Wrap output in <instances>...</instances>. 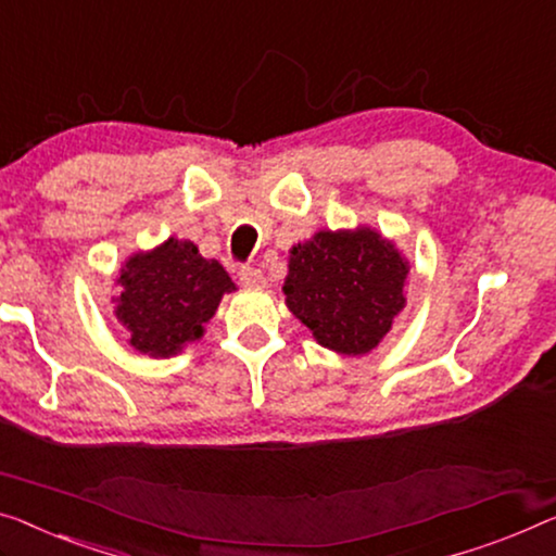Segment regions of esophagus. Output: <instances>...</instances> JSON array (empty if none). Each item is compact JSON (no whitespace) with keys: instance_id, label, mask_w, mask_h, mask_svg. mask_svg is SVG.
I'll use <instances>...</instances> for the list:
<instances>
[{"instance_id":"obj_1","label":"esophagus","mask_w":556,"mask_h":556,"mask_svg":"<svg viewBox=\"0 0 556 556\" xmlns=\"http://www.w3.org/2000/svg\"><path fill=\"white\" fill-rule=\"evenodd\" d=\"M240 283L245 288H263L265 286V278L258 268H240Z\"/></svg>"}]
</instances>
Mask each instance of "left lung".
Wrapping results in <instances>:
<instances>
[{
  "label": "left lung",
  "instance_id": "8db88e82",
  "mask_svg": "<svg viewBox=\"0 0 556 556\" xmlns=\"http://www.w3.org/2000/svg\"><path fill=\"white\" fill-rule=\"evenodd\" d=\"M288 253V311L328 351H374L406 308L412 263L376 228L318 230Z\"/></svg>",
  "mask_w": 556,
  "mask_h": 556
}]
</instances>
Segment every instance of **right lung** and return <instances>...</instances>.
Returning a JSON list of instances; mask_svg holds the SVG:
<instances>
[{"instance_id":"add662e5","label":"right lung","mask_w":556,"mask_h":556,"mask_svg":"<svg viewBox=\"0 0 556 556\" xmlns=\"http://www.w3.org/2000/svg\"><path fill=\"white\" fill-rule=\"evenodd\" d=\"M230 291L236 283L218 261L203 258L192 240L167 238L123 263L112 303L135 351L170 358L203 338L205 324Z\"/></svg>"}]
</instances>
